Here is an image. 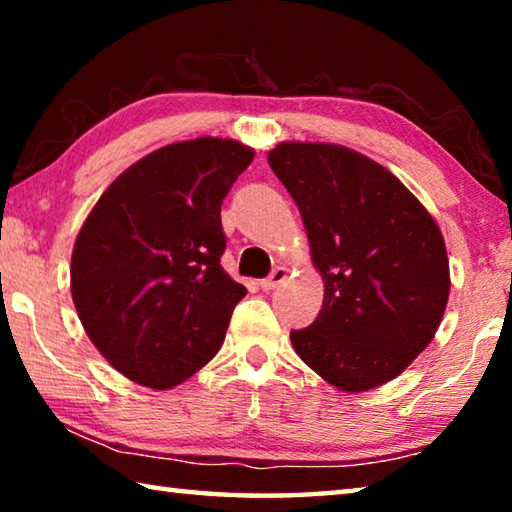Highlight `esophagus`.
<instances>
[{"mask_svg": "<svg viewBox=\"0 0 512 512\" xmlns=\"http://www.w3.org/2000/svg\"><path fill=\"white\" fill-rule=\"evenodd\" d=\"M289 277V271L284 266H277L275 271L266 277V280H262L259 282V287H262V291H273V289H277L280 287V284L287 280Z\"/></svg>", "mask_w": 512, "mask_h": 512, "instance_id": "obj_1", "label": "esophagus"}]
</instances>
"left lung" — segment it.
Listing matches in <instances>:
<instances>
[{
	"mask_svg": "<svg viewBox=\"0 0 512 512\" xmlns=\"http://www.w3.org/2000/svg\"><path fill=\"white\" fill-rule=\"evenodd\" d=\"M268 164L298 205L325 282L323 309L293 329V350L348 393L395 379L431 343L447 307L438 223L400 178L345 146L282 142Z\"/></svg>",
	"mask_w": 512,
	"mask_h": 512,
	"instance_id": "1",
	"label": "left lung"
}]
</instances>
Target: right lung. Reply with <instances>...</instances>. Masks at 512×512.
I'll list each match as a JSON object with an SVG mask.
<instances>
[{"mask_svg": "<svg viewBox=\"0 0 512 512\" xmlns=\"http://www.w3.org/2000/svg\"><path fill=\"white\" fill-rule=\"evenodd\" d=\"M255 158L196 137L153 151L101 194L72 253V300L103 359L155 391L201 370L246 287L223 271L221 203Z\"/></svg>", "mask_w": 512, "mask_h": 512, "instance_id": "add662e5", "label": "right lung"}]
</instances>
